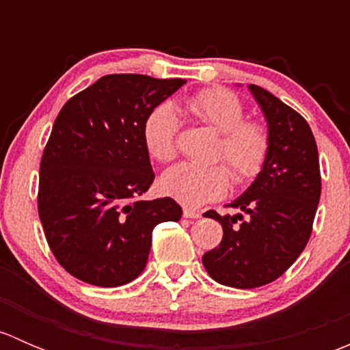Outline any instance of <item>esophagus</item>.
Segmentation results:
<instances>
[{
  "instance_id": "1",
  "label": "esophagus",
  "mask_w": 350,
  "mask_h": 350,
  "mask_svg": "<svg viewBox=\"0 0 350 350\" xmlns=\"http://www.w3.org/2000/svg\"><path fill=\"white\" fill-rule=\"evenodd\" d=\"M183 217L185 218H200L201 213L196 210H191V208H185V211H183Z\"/></svg>"
}]
</instances>
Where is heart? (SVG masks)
Returning a JSON list of instances; mask_svg holds the SVG:
<instances>
[{
	"label": "heart",
	"mask_w": 350,
	"mask_h": 350,
	"mask_svg": "<svg viewBox=\"0 0 350 350\" xmlns=\"http://www.w3.org/2000/svg\"><path fill=\"white\" fill-rule=\"evenodd\" d=\"M196 120L221 133L217 157L230 165L237 183H249L262 171L269 152V137L260 123L245 122V109L232 91L213 88L196 93L186 101ZM179 120L172 105H159L147 118L144 139L155 161L169 162L178 154ZM165 196L189 208L218 200L230 188V172L225 165L178 164L159 179Z\"/></svg>",
	"instance_id": "heart-1"
}]
</instances>
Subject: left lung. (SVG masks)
<instances>
[{"instance_id": "8db88e82", "label": "left lung", "mask_w": 350, "mask_h": 350, "mask_svg": "<svg viewBox=\"0 0 350 350\" xmlns=\"http://www.w3.org/2000/svg\"><path fill=\"white\" fill-rule=\"evenodd\" d=\"M267 122L269 152L252 185L228 206L246 213L204 217L220 221V245L203 256L217 283L259 288L281 276L303 252L320 201L319 150L310 125L274 94L250 84Z\"/></svg>"}]
</instances>
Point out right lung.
<instances>
[{
	"instance_id": "obj_1",
	"label": "right lung",
	"mask_w": 350,
	"mask_h": 350,
	"mask_svg": "<svg viewBox=\"0 0 350 350\" xmlns=\"http://www.w3.org/2000/svg\"><path fill=\"white\" fill-rule=\"evenodd\" d=\"M186 79L109 74L59 111L40 162L38 217L55 259L88 284L140 276L152 230L178 221L172 198L140 200L154 181L144 126Z\"/></svg>"
}]
</instances>
